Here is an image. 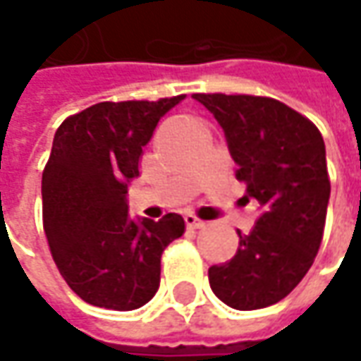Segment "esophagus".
Segmentation results:
<instances>
[{
    "label": "esophagus",
    "instance_id": "34e87169",
    "mask_svg": "<svg viewBox=\"0 0 361 361\" xmlns=\"http://www.w3.org/2000/svg\"><path fill=\"white\" fill-rule=\"evenodd\" d=\"M185 224H188V228H192V230H200V228H204L205 226L204 219H200L197 216H193V214H185Z\"/></svg>",
    "mask_w": 361,
    "mask_h": 361
}]
</instances>
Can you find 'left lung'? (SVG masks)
Here are the masks:
<instances>
[{"label": "left lung", "instance_id": "left-lung-1", "mask_svg": "<svg viewBox=\"0 0 361 361\" xmlns=\"http://www.w3.org/2000/svg\"><path fill=\"white\" fill-rule=\"evenodd\" d=\"M224 128L245 197L262 216L230 262L212 266L209 286L233 310L278 304L304 280L324 238L329 176L324 137L310 119L274 97L193 94Z\"/></svg>", "mask_w": 361, "mask_h": 361}]
</instances>
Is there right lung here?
I'll return each instance as SVG.
<instances>
[{"label": "right lung", "instance_id": "obj_1", "mask_svg": "<svg viewBox=\"0 0 361 361\" xmlns=\"http://www.w3.org/2000/svg\"><path fill=\"white\" fill-rule=\"evenodd\" d=\"M183 97L102 102L57 128L42 178L44 231L61 278L87 304L130 312L156 295L161 254L185 221H133L126 193L157 121Z\"/></svg>", "mask_w": 361, "mask_h": 361}]
</instances>
